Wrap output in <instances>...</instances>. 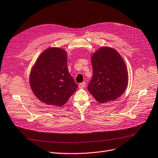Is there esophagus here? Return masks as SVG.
<instances>
[{"mask_svg":"<svg viewBox=\"0 0 158 158\" xmlns=\"http://www.w3.org/2000/svg\"><path fill=\"white\" fill-rule=\"evenodd\" d=\"M78 87H79L80 89H83V88H84L85 87V81H84V82H82V83H80L78 85Z\"/></svg>","mask_w":158,"mask_h":158,"instance_id":"obj_1","label":"esophagus"}]
</instances>
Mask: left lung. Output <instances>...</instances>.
<instances>
[{"label":"left lung","mask_w":158,"mask_h":158,"mask_svg":"<svg viewBox=\"0 0 158 158\" xmlns=\"http://www.w3.org/2000/svg\"><path fill=\"white\" fill-rule=\"evenodd\" d=\"M93 77L87 89L100 103L120 97L128 83L127 65L114 48L102 47L91 56Z\"/></svg>","instance_id":"obj_1"}]
</instances>
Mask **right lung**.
I'll use <instances>...</instances> for the list:
<instances>
[{
    "instance_id": "add662e5",
    "label": "right lung",
    "mask_w": 158,
    "mask_h": 158,
    "mask_svg": "<svg viewBox=\"0 0 158 158\" xmlns=\"http://www.w3.org/2000/svg\"><path fill=\"white\" fill-rule=\"evenodd\" d=\"M64 49L50 47L36 60L30 74V85L35 96L47 105H64L78 88L67 67Z\"/></svg>"
}]
</instances>
